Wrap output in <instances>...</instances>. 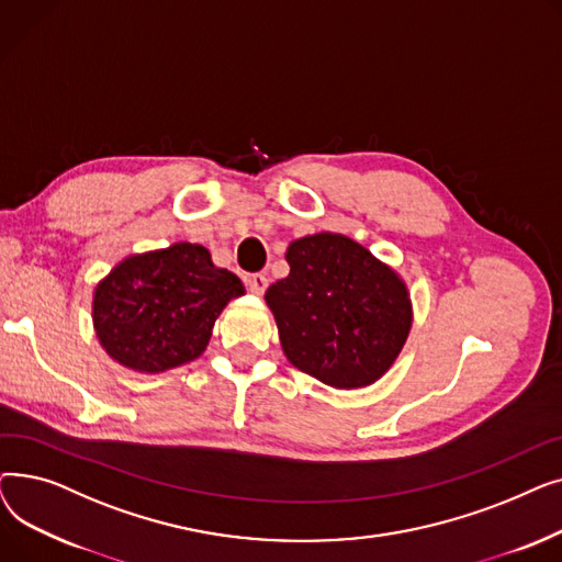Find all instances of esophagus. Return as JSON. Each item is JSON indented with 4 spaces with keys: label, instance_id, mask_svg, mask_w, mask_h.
I'll return each instance as SVG.
<instances>
[{
    "label": "esophagus",
    "instance_id": "obj_1",
    "mask_svg": "<svg viewBox=\"0 0 562 562\" xmlns=\"http://www.w3.org/2000/svg\"><path fill=\"white\" fill-rule=\"evenodd\" d=\"M248 289H250V293H255V296H263V291L269 289V278H266L263 273H252L248 278Z\"/></svg>",
    "mask_w": 562,
    "mask_h": 562
}]
</instances>
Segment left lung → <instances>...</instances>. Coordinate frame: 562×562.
<instances>
[{
  "instance_id": "obj_1",
  "label": "left lung",
  "mask_w": 562,
  "mask_h": 562,
  "mask_svg": "<svg viewBox=\"0 0 562 562\" xmlns=\"http://www.w3.org/2000/svg\"><path fill=\"white\" fill-rule=\"evenodd\" d=\"M289 276L266 291L286 360L337 390L385 373L407 339V286L364 246L321 232L286 248Z\"/></svg>"
}]
</instances>
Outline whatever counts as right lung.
Instances as JSON below:
<instances>
[{"mask_svg":"<svg viewBox=\"0 0 562 562\" xmlns=\"http://www.w3.org/2000/svg\"><path fill=\"white\" fill-rule=\"evenodd\" d=\"M244 291L198 244L132 255L95 289V333L115 362L159 373L200 358L218 314Z\"/></svg>","mask_w":562,"mask_h":562,"instance_id":"obj_1","label":"right lung"}]
</instances>
